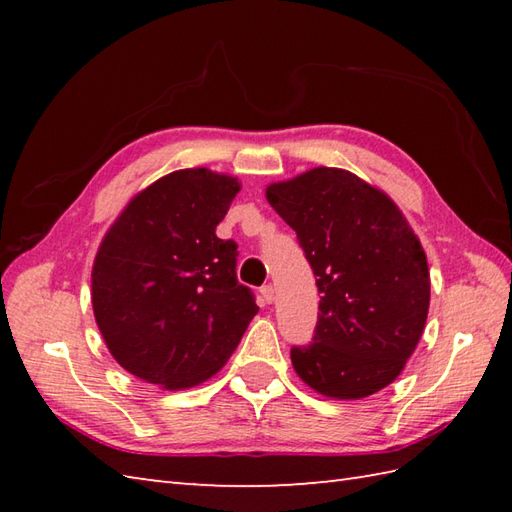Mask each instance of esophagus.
<instances>
[{"instance_id": "1", "label": "esophagus", "mask_w": 512, "mask_h": 512, "mask_svg": "<svg viewBox=\"0 0 512 512\" xmlns=\"http://www.w3.org/2000/svg\"><path fill=\"white\" fill-rule=\"evenodd\" d=\"M259 295H262V301L264 303H273V299H275V288L273 286H262L259 288Z\"/></svg>"}]
</instances>
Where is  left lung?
Segmentation results:
<instances>
[{
	"label": "left lung",
	"instance_id": "obj_1",
	"mask_svg": "<svg viewBox=\"0 0 512 512\" xmlns=\"http://www.w3.org/2000/svg\"><path fill=\"white\" fill-rule=\"evenodd\" d=\"M270 206L297 233L321 292L308 345H292L299 378L358 400L394 383L429 312V266L407 220L354 173L319 167L270 184Z\"/></svg>",
	"mask_w": 512,
	"mask_h": 512
}]
</instances>
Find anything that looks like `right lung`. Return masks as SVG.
Returning <instances> with one entry per match:
<instances>
[{"instance_id":"1","label":"right lung","mask_w":512,"mask_h":512,"mask_svg":"<svg viewBox=\"0 0 512 512\" xmlns=\"http://www.w3.org/2000/svg\"><path fill=\"white\" fill-rule=\"evenodd\" d=\"M239 184L209 169L160 178L129 202L92 268L103 339L129 374L167 389L220 369L257 314L237 281V244L220 239Z\"/></svg>"}]
</instances>
